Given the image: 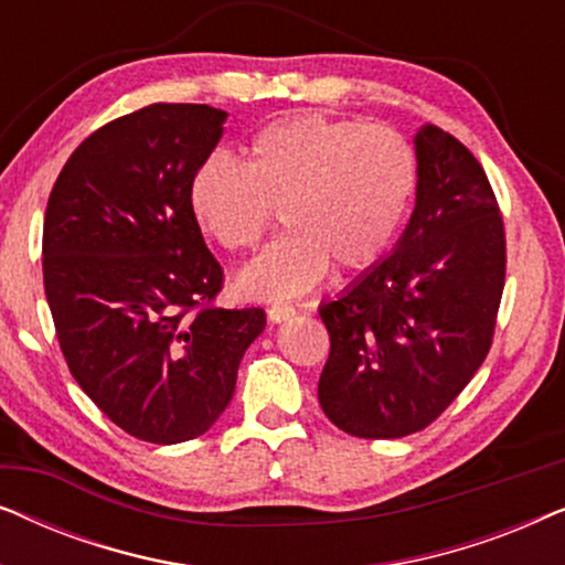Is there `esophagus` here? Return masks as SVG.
Masks as SVG:
<instances>
[{
  "mask_svg": "<svg viewBox=\"0 0 565 565\" xmlns=\"http://www.w3.org/2000/svg\"><path fill=\"white\" fill-rule=\"evenodd\" d=\"M292 316H296V308H292V306L275 303V306H269V308H267V319L273 321V323H282V321L292 319Z\"/></svg>",
  "mask_w": 565,
  "mask_h": 565,
  "instance_id": "obj_1",
  "label": "esophagus"
}]
</instances>
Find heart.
I'll list each match as a JSON object with an SVG mask.
<instances>
[{
	"label": "heart",
	"mask_w": 565,
	"mask_h": 565,
	"mask_svg": "<svg viewBox=\"0 0 565 565\" xmlns=\"http://www.w3.org/2000/svg\"><path fill=\"white\" fill-rule=\"evenodd\" d=\"M419 167L412 143L388 126L292 113L259 130L244 167L205 159L190 180L192 218L223 249H252L280 207L290 231L236 275L238 292L288 300L311 290L329 265L373 267L412 205Z\"/></svg>",
	"instance_id": "obj_1"
}]
</instances>
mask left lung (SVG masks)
Segmentation results:
<instances>
[{"label":"left lung","instance_id":"left-lung-1","mask_svg":"<svg viewBox=\"0 0 565 565\" xmlns=\"http://www.w3.org/2000/svg\"><path fill=\"white\" fill-rule=\"evenodd\" d=\"M414 151L404 234L319 308L331 339L319 404L365 439L414 435L458 398L489 354L504 290V223L481 164L437 126L416 130Z\"/></svg>","mask_w":565,"mask_h":565}]
</instances>
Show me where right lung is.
I'll return each instance as SVG.
<instances>
[{
    "mask_svg": "<svg viewBox=\"0 0 565 565\" xmlns=\"http://www.w3.org/2000/svg\"><path fill=\"white\" fill-rule=\"evenodd\" d=\"M228 113L157 103L95 130L61 169L43 282L74 381L143 443L205 435L234 398L262 308H215L223 269L188 190Z\"/></svg>",
    "mask_w": 565,
    "mask_h": 565,
    "instance_id": "obj_1",
    "label": "right lung"
}]
</instances>
